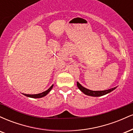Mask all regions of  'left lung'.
Segmentation results:
<instances>
[{"label": "left lung", "mask_w": 133, "mask_h": 133, "mask_svg": "<svg viewBox=\"0 0 133 133\" xmlns=\"http://www.w3.org/2000/svg\"><path fill=\"white\" fill-rule=\"evenodd\" d=\"M77 86L78 87L79 89H80L82 92L84 93L85 94H86V95H88V96H94V97H99V96H102L103 95H105V94H108V93H109L116 88V87H115V88H112V89L105 90V91H91V90H89L88 89H86V88H84V87L82 86L78 82H77Z\"/></svg>", "instance_id": "8db88e82"}]
</instances>
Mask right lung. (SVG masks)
Returning a JSON list of instances; mask_svg holds the SVG:
<instances>
[{"label": "right lung", "instance_id": "1", "mask_svg": "<svg viewBox=\"0 0 133 133\" xmlns=\"http://www.w3.org/2000/svg\"><path fill=\"white\" fill-rule=\"evenodd\" d=\"M53 87V85H52V86L50 87L47 90V91H44V92H42V93H39V94H24V95L25 96H27V97H32V98H40V97H44V96H46L47 94H48L49 92L51 91V90L52 89V88Z\"/></svg>", "mask_w": 133, "mask_h": 133}]
</instances>
